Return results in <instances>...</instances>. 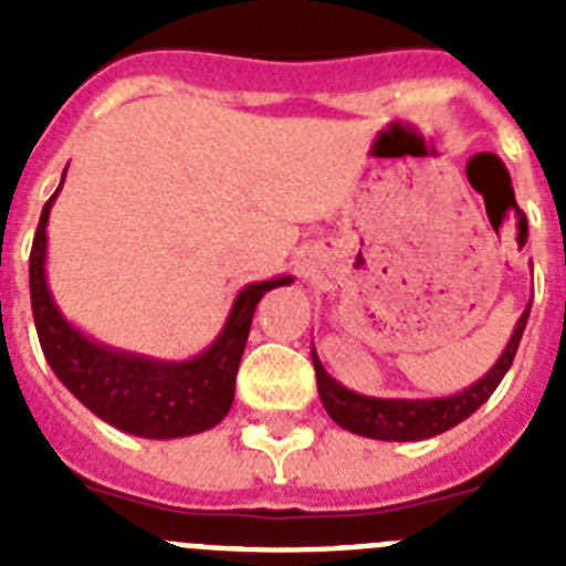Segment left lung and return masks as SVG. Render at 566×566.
Instances as JSON below:
<instances>
[{
    "label": "left lung",
    "instance_id": "obj_1",
    "mask_svg": "<svg viewBox=\"0 0 566 566\" xmlns=\"http://www.w3.org/2000/svg\"><path fill=\"white\" fill-rule=\"evenodd\" d=\"M530 306L518 317L513 337H510L507 348L496 365L484 374L479 382H473L464 391L453 394V397L439 399H379V397H363L357 391H348L345 385H339L332 374L323 368L317 359V352L312 348L314 374H317V391L323 399V408L328 417L345 428V431L359 433L368 439H382V442H419V439H431L437 433L451 431L453 424L464 422L470 413L482 408L490 399V394L496 391L499 382L504 379L507 368L513 365V357L522 343L524 326H527Z\"/></svg>",
    "mask_w": 566,
    "mask_h": 566
}]
</instances>
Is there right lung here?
Instances as JSON below:
<instances>
[{"label": "right lung", "mask_w": 566, "mask_h": 566, "mask_svg": "<svg viewBox=\"0 0 566 566\" xmlns=\"http://www.w3.org/2000/svg\"><path fill=\"white\" fill-rule=\"evenodd\" d=\"M59 189L44 203L30 249V306L39 343L53 374L98 419L133 437L178 439L214 428L232 408L234 377L260 297L269 289L292 283V277L263 280L243 289L234 297L218 339L207 352L184 363L142 357L93 343L64 319L44 277L48 218Z\"/></svg>", "instance_id": "obj_1"}]
</instances>
